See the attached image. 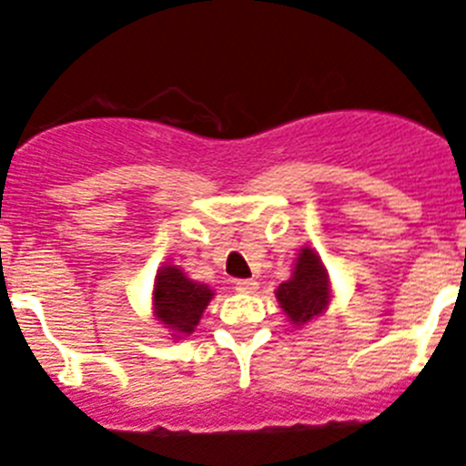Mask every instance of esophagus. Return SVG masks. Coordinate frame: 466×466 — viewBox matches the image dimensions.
Here are the masks:
<instances>
[{"mask_svg": "<svg viewBox=\"0 0 466 466\" xmlns=\"http://www.w3.org/2000/svg\"><path fill=\"white\" fill-rule=\"evenodd\" d=\"M235 291H239V294H251V291L258 289V282L251 280V278H242V280H235Z\"/></svg>", "mask_w": 466, "mask_h": 466, "instance_id": "34e87169", "label": "esophagus"}]
</instances>
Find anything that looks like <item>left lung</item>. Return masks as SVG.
<instances>
[{
	"instance_id": "left-lung-1",
	"label": "left lung",
	"mask_w": 466,
	"mask_h": 466,
	"mask_svg": "<svg viewBox=\"0 0 466 466\" xmlns=\"http://www.w3.org/2000/svg\"><path fill=\"white\" fill-rule=\"evenodd\" d=\"M278 303L294 323H305L320 314L328 305V273L320 258L309 248H303L296 262L294 278L278 287Z\"/></svg>"
}]
</instances>
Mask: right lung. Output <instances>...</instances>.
Returning <instances> with one entry per match:
<instances>
[{"label": "right lung", "instance_id": "add662e5", "mask_svg": "<svg viewBox=\"0 0 466 466\" xmlns=\"http://www.w3.org/2000/svg\"><path fill=\"white\" fill-rule=\"evenodd\" d=\"M213 291L208 287L188 280L179 268L166 267L157 273L155 307L157 319L163 320L177 334H190L199 323Z\"/></svg>", "mask_w": 466, "mask_h": 466}]
</instances>
